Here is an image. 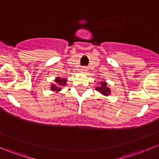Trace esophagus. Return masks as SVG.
<instances>
[{
	"label": "esophagus",
	"mask_w": 159,
	"mask_h": 159,
	"mask_svg": "<svg viewBox=\"0 0 159 159\" xmlns=\"http://www.w3.org/2000/svg\"><path fill=\"white\" fill-rule=\"evenodd\" d=\"M81 70V71H83V72H85L86 70H87V68H86V67H82Z\"/></svg>",
	"instance_id": "34e87169"
}]
</instances>
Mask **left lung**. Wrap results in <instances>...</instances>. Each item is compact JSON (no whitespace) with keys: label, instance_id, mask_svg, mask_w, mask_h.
<instances>
[{"label":"left lung","instance_id":"left-lung-1","mask_svg":"<svg viewBox=\"0 0 159 159\" xmlns=\"http://www.w3.org/2000/svg\"><path fill=\"white\" fill-rule=\"evenodd\" d=\"M95 89L100 93L103 94L104 95H108V94H110V89L107 88V84L105 82L101 83L100 85L96 88Z\"/></svg>","mask_w":159,"mask_h":159}]
</instances>
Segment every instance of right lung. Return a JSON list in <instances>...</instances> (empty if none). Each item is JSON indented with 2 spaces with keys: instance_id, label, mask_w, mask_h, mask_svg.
Masks as SVG:
<instances>
[{
  "instance_id": "right-lung-1",
  "label": "right lung",
  "mask_w": 159,
  "mask_h": 159,
  "mask_svg": "<svg viewBox=\"0 0 159 159\" xmlns=\"http://www.w3.org/2000/svg\"><path fill=\"white\" fill-rule=\"evenodd\" d=\"M54 81H55V84L51 85V90L52 91H59L61 89V87H63V86H65L66 84L67 80L63 79V78H57Z\"/></svg>"
}]
</instances>
